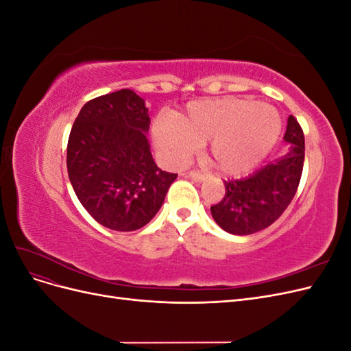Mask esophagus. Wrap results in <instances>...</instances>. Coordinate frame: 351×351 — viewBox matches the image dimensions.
Instances as JSON below:
<instances>
[{"label":"esophagus","mask_w":351,"mask_h":351,"mask_svg":"<svg viewBox=\"0 0 351 351\" xmlns=\"http://www.w3.org/2000/svg\"><path fill=\"white\" fill-rule=\"evenodd\" d=\"M187 177L189 178H192V180H195V182H204V180L206 178V176L205 174H202V173H197V171H190V173H187Z\"/></svg>","instance_id":"esophagus-1"}]
</instances>
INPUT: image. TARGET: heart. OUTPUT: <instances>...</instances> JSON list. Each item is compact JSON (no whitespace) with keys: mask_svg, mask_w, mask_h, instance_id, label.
Segmentation results:
<instances>
[{"mask_svg":"<svg viewBox=\"0 0 351 351\" xmlns=\"http://www.w3.org/2000/svg\"><path fill=\"white\" fill-rule=\"evenodd\" d=\"M156 151L169 165L182 164L197 145L209 141L208 154L224 174L249 171L267 155L281 133L277 112L246 98L195 102L176 119L152 123Z\"/></svg>","mask_w":351,"mask_h":351,"instance_id":"1","label":"heart"}]
</instances>
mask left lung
<instances>
[{
  "label": "left lung",
  "mask_w": 351,
  "mask_h": 351,
  "mask_svg": "<svg viewBox=\"0 0 351 351\" xmlns=\"http://www.w3.org/2000/svg\"><path fill=\"white\" fill-rule=\"evenodd\" d=\"M284 142L289 151L249 177L224 182L226 195L210 206L212 218L230 234L247 236L269 227L290 205L300 183L304 136L293 115L287 121Z\"/></svg>",
  "instance_id": "obj_1"
}]
</instances>
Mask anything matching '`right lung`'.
<instances>
[{
  "mask_svg": "<svg viewBox=\"0 0 351 351\" xmlns=\"http://www.w3.org/2000/svg\"><path fill=\"white\" fill-rule=\"evenodd\" d=\"M147 111L139 95L121 89L84 104L71 127L70 183L90 217L110 230L146 226L177 178L154 161Z\"/></svg>",
  "mask_w": 351,
  "mask_h": 351,
  "instance_id": "obj_1",
  "label": "right lung"
}]
</instances>
